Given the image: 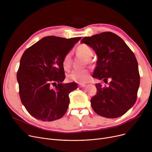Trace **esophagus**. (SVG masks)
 I'll return each instance as SVG.
<instances>
[{"label":"esophagus","instance_id":"1","mask_svg":"<svg viewBox=\"0 0 152 152\" xmlns=\"http://www.w3.org/2000/svg\"><path fill=\"white\" fill-rule=\"evenodd\" d=\"M86 85L85 84H80L78 85V86L80 88H84V87H86Z\"/></svg>","mask_w":152,"mask_h":152}]
</instances>
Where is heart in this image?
I'll list each match as a JSON object with an SVG mask.
<instances>
[{"label":"heart","instance_id":"b5f03b06","mask_svg":"<svg viewBox=\"0 0 152 152\" xmlns=\"http://www.w3.org/2000/svg\"><path fill=\"white\" fill-rule=\"evenodd\" d=\"M77 53L87 60H89L93 55L92 49L85 44L80 45L76 49ZM63 68L65 71H68L71 66V54L68 53L66 54L62 60ZM90 77V71L88 69H75L67 76L68 80L75 81L78 83H83L88 81Z\"/></svg>","mask_w":152,"mask_h":152}]
</instances>
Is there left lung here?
<instances>
[{
  "mask_svg": "<svg viewBox=\"0 0 152 152\" xmlns=\"http://www.w3.org/2000/svg\"><path fill=\"white\" fill-rule=\"evenodd\" d=\"M93 49L98 56L92 77L110 80L109 86L96 84V94L91 98L95 113L106 118H117L133 106L137 98L140 75L136 57L116 34L105 31L81 39Z\"/></svg>",
  "mask_w": 152,
  "mask_h": 152,
  "instance_id": "8db88e82",
  "label": "left lung"
}]
</instances>
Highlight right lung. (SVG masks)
Wrapping results in <instances>:
<instances>
[{"label":"right lung","instance_id":"right-lung-1","mask_svg":"<svg viewBox=\"0 0 152 152\" xmlns=\"http://www.w3.org/2000/svg\"><path fill=\"white\" fill-rule=\"evenodd\" d=\"M81 38L45 37L24 51L17 73L19 96L37 119L53 121L66 112L69 94L77 86L61 83L65 78L62 60Z\"/></svg>","mask_w":152,"mask_h":152}]
</instances>
